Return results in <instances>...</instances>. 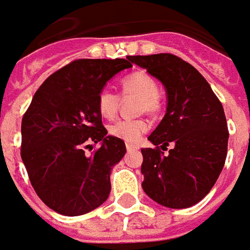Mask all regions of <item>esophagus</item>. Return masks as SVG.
<instances>
[{
	"label": "esophagus",
	"instance_id": "1",
	"mask_svg": "<svg viewBox=\"0 0 250 250\" xmlns=\"http://www.w3.org/2000/svg\"><path fill=\"white\" fill-rule=\"evenodd\" d=\"M125 147H127V150H128V151H134V150H139V147L135 146V145H131V143H127V145H125Z\"/></svg>",
	"mask_w": 250,
	"mask_h": 250
}]
</instances>
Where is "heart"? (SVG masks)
Wrapping results in <instances>:
<instances>
[{
	"instance_id": "1",
	"label": "heart",
	"mask_w": 250,
	"mask_h": 250,
	"mask_svg": "<svg viewBox=\"0 0 250 250\" xmlns=\"http://www.w3.org/2000/svg\"><path fill=\"white\" fill-rule=\"evenodd\" d=\"M122 89L125 95L139 96V111L154 114L161 107L158 95V84L155 79L145 71L130 73L122 80ZM119 96L109 88H103L98 96V109L102 116L111 119L119 108ZM109 134L127 143H138L142 135L148 130V125L143 119L118 120L109 125Z\"/></svg>"
}]
</instances>
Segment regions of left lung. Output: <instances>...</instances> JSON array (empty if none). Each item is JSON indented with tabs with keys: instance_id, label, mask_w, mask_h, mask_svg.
<instances>
[{
	"instance_id": "8db88e82",
	"label": "left lung",
	"mask_w": 250,
	"mask_h": 250,
	"mask_svg": "<svg viewBox=\"0 0 250 250\" xmlns=\"http://www.w3.org/2000/svg\"><path fill=\"white\" fill-rule=\"evenodd\" d=\"M166 91V114L142 148V188L157 204L185 209L205 198L220 177L228 152V125L222 104L209 83L182 59L159 53L131 56ZM173 143L165 156L159 150Z\"/></svg>"
}]
</instances>
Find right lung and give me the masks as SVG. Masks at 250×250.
Wrapping results in <instances>:
<instances>
[{"mask_svg": "<svg viewBox=\"0 0 250 250\" xmlns=\"http://www.w3.org/2000/svg\"><path fill=\"white\" fill-rule=\"evenodd\" d=\"M131 66L125 59L72 62L41 84L25 112L21 158L37 195L59 214H85L108 198L109 175L125 145L107 135L98 96ZM91 141L101 147L87 156L83 148Z\"/></svg>", "mask_w": 250, "mask_h": 250, "instance_id": "obj_1", "label": "right lung"}]
</instances>
